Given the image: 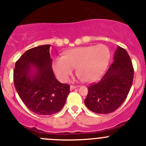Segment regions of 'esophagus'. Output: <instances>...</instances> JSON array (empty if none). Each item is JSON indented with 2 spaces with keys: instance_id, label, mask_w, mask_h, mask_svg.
Returning <instances> with one entry per match:
<instances>
[{
  "instance_id": "obj_1",
  "label": "esophagus",
  "mask_w": 146,
  "mask_h": 146,
  "mask_svg": "<svg viewBox=\"0 0 146 146\" xmlns=\"http://www.w3.org/2000/svg\"><path fill=\"white\" fill-rule=\"evenodd\" d=\"M78 86H73V85H71V86H70V90H73V89H74V88H78Z\"/></svg>"
}]
</instances>
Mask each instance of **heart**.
<instances>
[{"label": "heart", "mask_w": 146, "mask_h": 146, "mask_svg": "<svg viewBox=\"0 0 146 146\" xmlns=\"http://www.w3.org/2000/svg\"><path fill=\"white\" fill-rule=\"evenodd\" d=\"M110 58V49L103 44L77 47L67 52L64 56L57 57L53 62V70L62 81H67L77 68L81 80L94 82L104 75Z\"/></svg>", "instance_id": "1"}]
</instances>
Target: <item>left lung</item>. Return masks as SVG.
<instances>
[{
    "label": "left lung",
    "mask_w": 146,
    "mask_h": 146,
    "mask_svg": "<svg viewBox=\"0 0 146 146\" xmlns=\"http://www.w3.org/2000/svg\"><path fill=\"white\" fill-rule=\"evenodd\" d=\"M133 76L134 69L128 53L118 46L114 62L104 76L88 87L84 101L87 108L97 114H109L117 110L128 95Z\"/></svg>",
    "instance_id": "1"
}]
</instances>
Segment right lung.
<instances>
[{
  "label": "right lung",
  "instance_id": "right-lung-1",
  "mask_svg": "<svg viewBox=\"0 0 146 146\" xmlns=\"http://www.w3.org/2000/svg\"><path fill=\"white\" fill-rule=\"evenodd\" d=\"M50 44L27 50L16 62L14 86L27 108L39 115H51L62 110L70 93V86L54 77Z\"/></svg>",
  "mask_w": 146,
  "mask_h": 146
}]
</instances>
